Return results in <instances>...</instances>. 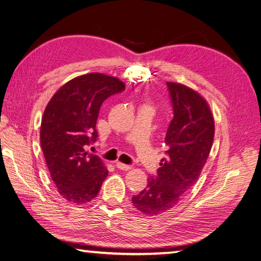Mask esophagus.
<instances>
[{
	"instance_id": "esophagus-1",
	"label": "esophagus",
	"mask_w": 261,
	"mask_h": 261,
	"mask_svg": "<svg viewBox=\"0 0 261 261\" xmlns=\"http://www.w3.org/2000/svg\"><path fill=\"white\" fill-rule=\"evenodd\" d=\"M116 167L118 169H120V170H123V171H128L131 169V166H128V165H124V163H121V162H117L116 163Z\"/></svg>"
}]
</instances>
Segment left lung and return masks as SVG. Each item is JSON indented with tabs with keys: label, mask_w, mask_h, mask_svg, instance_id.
<instances>
[{
	"label": "left lung",
	"mask_w": 261,
	"mask_h": 261,
	"mask_svg": "<svg viewBox=\"0 0 261 261\" xmlns=\"http://www.w3.org/2000/svg\"><path fill=\"white\" fill-rule=\"evenodd\" d=\"M173 108L165 143L167 156L147 188L132 197L135 207L147 216L170 210L196 184L207 162L215 137V121L201 95L187 86L167 82Z\"/></svg>",
	"instance_id": "8db88e82"
}]
</instances>
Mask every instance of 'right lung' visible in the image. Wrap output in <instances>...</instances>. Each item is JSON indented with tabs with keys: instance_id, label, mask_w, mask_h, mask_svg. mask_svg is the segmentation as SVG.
Returning <instances> with one entry per match:
<instances>
[{
	"instance_id": "1",
	"label": "right lung",
	"mask_w": 261,
	"mask_h": 261,
	"mask_svg": "<svg viewBox=\"0 0 261 261\" xmlns=\"http://www.w3.org/2000/svg\"><path fill=\"white\" fill-rule=\"evenodd\" d=\"M124 89L117 77L89 73L66 82L47 103L41 121V148L59 193L70 202L91 201L107 178L103 161L87 147L98 138L95 125L103 101Z\"/></svg>"
}]
</instances>
